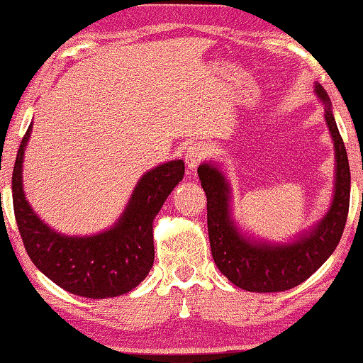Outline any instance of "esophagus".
<instances>
[{
  "label": "esophagus",
  "instance_id": "obj_1",
  "mask_svg": "<svg viewBox=\"0 0 363 363\" xmlns=\"http://www.w3.org/2000/svg\"><path fill=\"white\" fill-rule=\"evenodd\" d=\"M206 147L201 143H194L187 148L186 152V165L189 170H194L199 165V162L206 157Z\"/></svg>",
  "mask_w": 363,
  "mask_h": 363
}]
</instances>
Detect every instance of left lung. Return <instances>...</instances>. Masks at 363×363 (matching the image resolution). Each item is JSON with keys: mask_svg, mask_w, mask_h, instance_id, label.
<instances>
[{"mask_svg": "<svg viewBox=\"0 0 363 363\" xmlns=\"http://www.w3.org/2000/svg\"><path fill=\"white\" fill-rule=\"evenodd\" d=\"M314 94L324 106V121L335 148L333 198L323 218L285 242L259 239L245 232L232 211V186L213 160L198 167L206 193L208 235L216 268L239 289L247 291H285L306 281L326 262L338 245L350 206V165L331 101L315 83Z\"/></svg>", "mask_w": 363, "mask_h": 363, "instance_id": "left-lung-1", "label": "left lung"}]
</instances>
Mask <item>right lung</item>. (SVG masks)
<instances>
[{"instance_id": "1", "label": "right lung", "mask_w": 363, "mask_h": 363, "mask_svg": "<svg viewBox=\"0 0 363 363\" xmlns=\"http://www.w3.org/2000/svg\"><path fill=\"white\" fill-rule=\"evenodd\" d=\"M30 133L32 124L16 153L11 193L16 225L32 262L57 286L80 297L128 294L152 269L153 220L184 177V162L170 160L147 170L109 228L91 235H66L45 223L25 198L22 172Z\"/></svg>"}]
</instances>
